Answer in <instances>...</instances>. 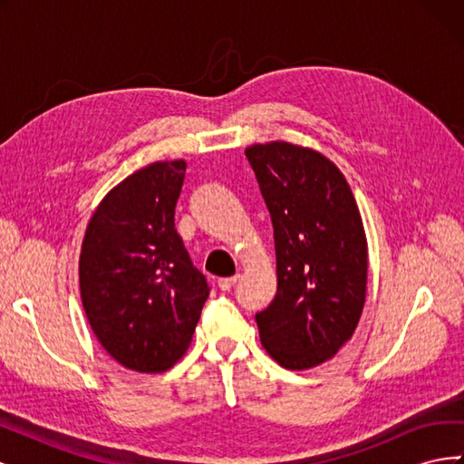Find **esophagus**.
I'll use <instances>...</instances> for the list:
<instances>
[{"instance_id": "obj_1", "label": "esophagus", "mask_w": 464, "mask_h": 464, "mask_svg": "<svg viewBox=\"0 0 464 464\" xmlns=\"http://www.w3.org/2000/svg\"><path fill=\"white\" fill-rule=\"evenodd\" d=\"M237 278H240V275H234V276H224V278H218V288L222 292H230L232 286L237 283Z\"/></svg>"}]
</instances>
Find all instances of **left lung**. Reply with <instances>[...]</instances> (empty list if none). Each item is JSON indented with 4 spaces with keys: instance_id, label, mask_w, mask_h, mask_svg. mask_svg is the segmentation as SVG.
Returning <instances> with one entry per match:
<instances>
[{
    "instance_id": "8db88e82",
    "label": "left lung",
    "mask_w": 464,
    "mask_h": 464,
    "mask_svg": "<svg viewBox=\"0 0 464 464\" xmlns=\"http://www.w3.org/2000/svg\"><path fill=\"white\" fill-rule=\"evenodd\" d=\"M269 208L276 296L256 314L280 366L307 370L354 334L366 302L368 244L344 176L323 154L285 141L246 149Z\"/></svg>"
}]
</instances>
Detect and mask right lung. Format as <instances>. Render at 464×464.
Here are the masks:
<instances>
[{"instance_id": "add662e5", "label": "right lung", "mask_w": 464, "mask_h": 464, "mask_svg": "<svg viewBox=\"0 0 464 464\" xmlns=\"http://www.w3.org/2000/svg\"><path fill=\"white\" fill-rule=\"evenodd\" d=\"M186 162H154L111 189L87 227L81 300L98 343L121 366L157 373L186 353L208 298L176 232Z\"/></svg>"}]
</instances>
